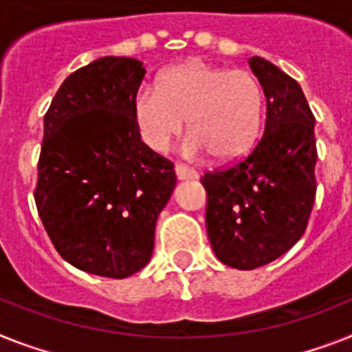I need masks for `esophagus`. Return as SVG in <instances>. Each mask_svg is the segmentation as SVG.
I'll return each instance as SVG.
<instances>
[{
	"mask_svg": "<svg viewBox=\"0 0 352 352\" xmlns=\"http://www.w3.org/2000/svg\"><path fill=\"white\" fill-rule=\"evenodd\" d=\"M174 173L178 176V179H196L197 178V173L187 165H182V164H176L174 165Z\"/></svg>",
	"mask_w": 352,
	"mask_h": 352,
	"instance_id": "34e87169",
	"label": "esophagus"
}]
</instances>
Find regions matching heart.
<instances>
[{
    "instance_id": "1",
    "label": "heart",
    "mask_w": 352,
    "mask_h": 352,
    "mask_svg": "<svg viewBox=\"0 0 352 352\" xmlns=\"http://www.w3.org/2000/svg\"><path fill=\"white\" fill-rule=\"evenodd\" d=\"M263 89L246 69L188 60L167 69L158 88L144 84L135 95V120L151 149L165 151L187 118L188 156H241L254 144L263 115Z\"/></svg>"
}]
</instances>
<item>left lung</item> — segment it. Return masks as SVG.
<instances>
[{"label":"left lung","mask_w":352,"mask_h":352,"mask_svg":"<svg viewBox=\"0 0 352 352\" xmlns=\"http://www.w3.org/2000/svg\"><path fill=\"white\" fill-rule=\"evenodd\" d=\"M250 68L266 97V126L250 155L201 178L207 234L223 264L255 270L292 248L315 203V117L295 78L263 57Z\"/></svg>","instance_id":"left-lung-1"}]
</instances>
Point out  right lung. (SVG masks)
Wrapping results in <instances>:
<instances>
[{
	"label": "right lung",
	"mask_w": 352,
	"mask_h": 352,
	"mask_svg": "<svg viewBox=\"0 0 352 352\" xmlns=\"http://www.w3.org/2000/svg\"><path fill=\"white\" fill-rule=\"evenodd\" d=\"M144 75L138 59L100 57L60 84L45 115L37 212L60 257L100 277L126 278L149 263L176 185L173 162L136 126Z\"/></svg>",
	"instance_id": "add662e5"
}]
</instances>
